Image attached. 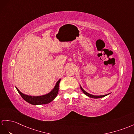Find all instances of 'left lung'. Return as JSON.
Masks as SVG:
<instances>
[{
  "label": "left lung",
  "mask_w": 134,
  "mask_h": 134,
  "mask_svg": "<svg viewBox=\"0 0 134 134\" xmlns=\"http://www.w3.org/2000/svg\"><path fill=\"white\" fill-rule=\"evenodd\" d=\"M80 87H81V89L82 90V91L83 92V93L85 94V95H86L87 96H88V97H90V98H102V97H105V96H107V95H109V94H106V95H103V96H94V95H92V94H89V93H87V92H86L85 91L82 87H81V86H80Z\"/></svg>",
  "instance_id": "8db88e82"
}]
</instances>
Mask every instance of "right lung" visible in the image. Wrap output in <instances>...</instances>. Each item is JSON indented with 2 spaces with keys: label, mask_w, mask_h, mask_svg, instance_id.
<instances>
[{
  "label": "right lung",
  "mask_w": 134,
  "mask_h": 134,
  "mask_svg": "<svg viewBox=\"0 0 134 134\" xmlns=\"http://www.w3.org/2000/svg\"><path fill=\"white\" fill-rule=\"evenodd\" d=\"M61 80H59L56 83V86H54V89L52 90L51 92L46 95L38 96V97H32L30 96H27L25 94H23L19 90L17 87L18 93L20 94L21 97L23 98L25 101H27L29 103H31L32 105H44V104H47L52 102L55 98L56 97L57 94L58 93V86Z\"/></svg>",
  "instance_id": "add662e5"
}]
</instances>
